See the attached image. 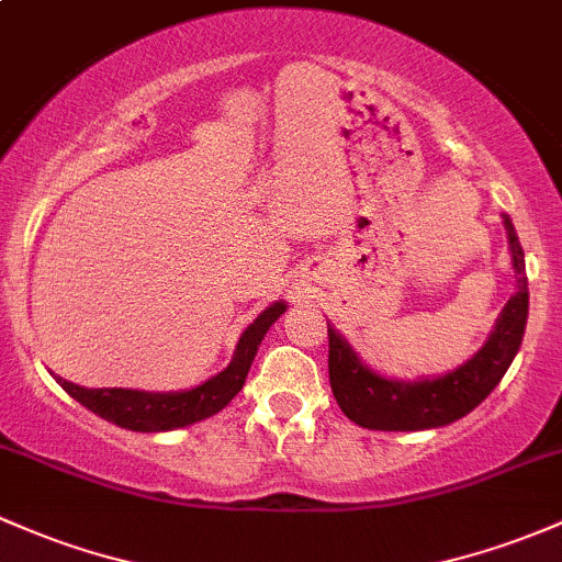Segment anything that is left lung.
<instances>
[{
	"label": "left lung",
	"instance_id": "8db88e82",
	"mask_svg": "<svg viewBox=\"0 0 562 562\" xmlns=\"http://www.w3.org/2000/svg\"><path fill=\"white\" fill-rule=\"evenodd\" d=\"M504 225L509 233L517 292L501 311L496 329L485 346L458 370L418 383L385 380L367 370L348 342L327 324L331 394L353 424L372 431H420V428L448 426L472 413L496 389L520 348L525 322H528V279H525L522 249L509 216H504Z\"/></svg>",
	"mask_w": 562,
	"mask_h": 562
}]
</instances>
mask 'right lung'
Wrapping results in <instances>:
<instances>
[{
  "label": "right lung",
  "mask_w": 562,
  "mask_h": 562,
  "mask_svg": "<svg viewBox=\"0 0 562 562\" xmlns=\"http://www.w3.org/2000/svg\"><path fill=\"white\" fill-rule=\"evenodd\" d=\"M283 311H286V305L276 303L259 313L255 324H249L240 335L231 367L222 370L220 375L209 378L198 389L179 391V394H147V391L131 389H82V385L69 383L64 378L56 380L66 394L86 404L90 413L101 415L110 424L131 428V431H171V428L198 424V420L211 418L222 407H227L233 396L244 389L257 346Z\"/></svg>",
  "instance_id": "1"
}]
</instances>
